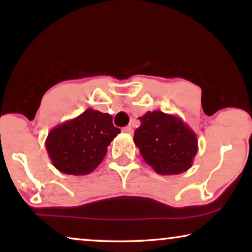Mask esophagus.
Returning a JSON list of instances; mask_svg holds the SVG:
<instances>
[{
	"mask_svg": "<svg viewBox=\"0 0 252 252\" xmlns=\"http://www.w3.org/2000/svg\"><path fill=\"white\" fill-rule=\"evenodd\" d=\"M123 132L126 134H133V128L130 126H126L123 128Z\"/></svg>",
	"mask_w": 252,
	"mask_h": 252,
	"instance_id": "obj_1",
	"label": "esophagus"
}]
</instances>
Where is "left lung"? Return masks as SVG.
I'll return each instance as SVG.
<instances>
[{"label": "left lung", "mask_w": 252, "mask_h": 252, "mask_svg": "<svg viewBox=\"0 0 252 252\" xmlns=\"http://www.w3.org/2000/svg\"><path fill=\"white\" fill-rule=\"evenodd\" d=\"M140 120L133 140L155 172L175 175L191 167L198 151L197 136L180 117L157 110L148 111Z\"/></svg>", "instance_id": "8db88e82"}]
</instances>
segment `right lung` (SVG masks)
<instances>
[{
	"mask_svg": "<svg viewBox=\"0 0 252 252\" xmlns=\"http://www.w3.org/2000/svg\"><path fill=\"white\" fill-rule=\"evenodd\" d=\"M119 133L111 115L87 109L80 116L54 127L44 144L58 171L86 175L101 164L109 144Z\"/></svg>",
	"mask_w": 252,
	"mask_h": 252,
	"instance_id": "right-lung-1",
	"label": "right lung"
}]
</instances>
